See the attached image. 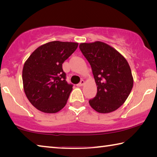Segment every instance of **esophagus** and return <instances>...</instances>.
I'll list each match as a JSON object with an SVG mask.
<instances>
[{"label": "esophagus", "instance_id": "esophagus-1", "mask_svg": "<svg viewBox=\"0 0 157 157\" xmlns=\"http://www.w3.org/2000/svg\"><path fill=\"white\" fill-rule=\"evenodd\" d=\"M84 84V81L83 80V79H82V80H81L80 82H79L78 84H77V86H83Z\"/></svg>", "mask_w": 157, "mask_h": 157}]
</instances>
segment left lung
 <instances>
[{
    "mask_svg": "<svg viewBox=\"0 0 157 157\" xmlns=\"http://www.w3.org/2000/svg\"><path fill=\"white\" fill-rule=\"evenodd\" d=\"M91 66L97 94L89 101L98 113L112 112L124 104L131 92L134 79L128 62L120 52L102 41L79 44Z\"/></svg>",
    "mask_w": 157,
    "mask_h": 157,
    "instance_id": "8db88e82",
    "label": "left lung"
}]
</instances>
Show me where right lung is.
Listing matches in <instances>:
<instances>
[{"label":"right lung","mask_w":157,"mask_h":157,"mask_svg":"<svg viewBox=\"0 0 157 157\" xmlns=\"http://www.w3.org/2000/svg\"><path fill=\"white\" fill-rule=\"evenodd\" d=\"M78 43L50 41L37 48L23 66L22 78L26 97L37 109L55 113L64 107L73 85L66 81L62 63Z\"/></svg>","instance_id":"add662e5"}]
</instances>
